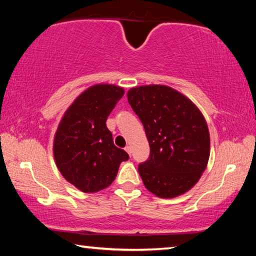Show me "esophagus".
I'll use <instances>...</instances> for the list:
<instances>
[{
  "label": "esophagus",
  "instance_id": "1",
  "mask_svg": "<svg viewBox=\"0 0 256 256\" xmlns=\"http://www.w3.org/2000/svg\"><path fill=\"white\" fill-rule=\"evenodd\" d=\"M125 151H126V152L130 154V156H131V146H125Z\"/></svg>",
  "mask_w": 256,
  "mask_h": 256
}]
</instances>
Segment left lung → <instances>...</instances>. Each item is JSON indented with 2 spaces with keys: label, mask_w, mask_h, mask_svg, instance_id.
<instances>
[{
  "label": "left lung",
  "mask_w": 256,
  "mask_h": 256,
  "mask_svg": "<svg viewBox=\"0 0 256 256\" xmlns=\"http://www.w3.org/2000/svg\"><path fill=\"white\" fill-rule=\"evenodd\" d=\"M128 100L144 124L150 146L138 174L146 190L162 198L188 192L200 180L210 156V134L200 110L167 86L128 90Z\"/></svg>",
  "instance_id": "left-lung-1"
}]
</instances>
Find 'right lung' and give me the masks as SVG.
<instances>
[{
	"mask_svg": "<svg viewBox=\"0 0 256 256\" xmlns=\"http://www.w3.org/2000/svg\"><path fill=\"white\" fill-rule=\"evenodd\" d=\"M124 89L114 84H94L84 90L58 124L54 138V158L60 174L84 193L110 186L128 154L118 148L106 120Z\"/></svg>",
	"mask_w": 256,
	"mask_h": 256,
	"instance_id": "add662e5",
	"label": "right lung"
}]
</instances>
